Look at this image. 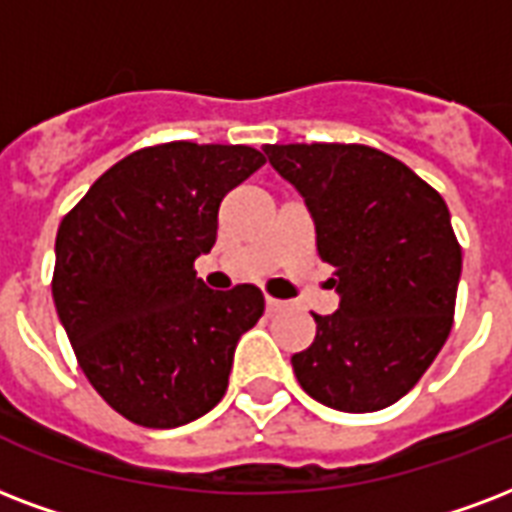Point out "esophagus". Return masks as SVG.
Here are the masks:
<instances>
[{
	"mask_svg": "<svg viewBox=\"0 0 512 512\" xmlns=\"http://www.w3.org/2000/svg\"><path fill=\"white\" fill-rule=\"evenodd\" d=\"M265 308H268V314H279V311L287 308V303L279 298H265Z\"/></svg>",
	"mask_w": 512,
	"mask_h": 512,
	"instance_id": "obj_1",
	"label": "esophagus"
}]
</instances>
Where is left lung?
<instances>
[{
    "instance_id": "1",
    "label": "left lung",
    "mask_w": 512,
    "mask_h": 512,
    "mask_svg": "<svg viewBox=\"0 0 512 512\" xmlns=\"http://www.w3.org/2000/svg\"><path fill=\"white\" fill-rule=\"evenodd\" d=\"M306 198L341 306L292 354L298 384L346 413L408 395L454 325L462 247L446 201L403 161L368 144H265Z\"/></svg>"
}]
</instances>
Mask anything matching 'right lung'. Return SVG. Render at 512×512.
Wrapping results in <instances>:
<instances>
[{
	"label": "right lung",
	"mask_w": 512,
	"mask_h": 512,
	"mask_svg": "<svg viewBox=\"0 0 512 512\" xmlns=\"http://www.w3.org/2000/svg\"><path fill=\"white\" fill-rule=\"evenodd\" d=\"M263 163L247 144L142 147L58 225V319L93 389L139 427H179L212 411L241 333L263 317L255 284L214 292L193 268L217 241L222 198Z\"/></svg>",
	"instance_id": "1"
}]
</instances>
